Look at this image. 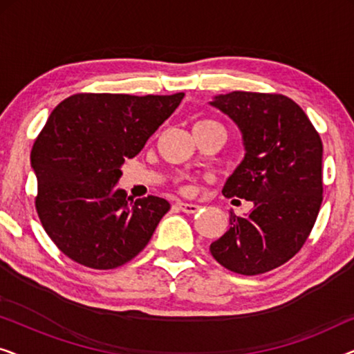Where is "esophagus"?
Masks as SVG:
<instances>
[{"mask_svg":"<svg viewBox=\"0 0 354 354\" xmlns=\"http://www.w3.org/2000/svg\"><path fill=\"white\" fill-rule=\"evenodd\" d=\"M178 209L182 212H185V214H195V212L200 209V206L198 205H193V203H183V201H177L176 203Z\"/></svg>","mask_w":354,"mask_h":354,"instance_id":"esophagus-1","label":"esophagus"}]
</instances>
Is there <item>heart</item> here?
<instances>
[{
    "label": "heart",
    "mask_w": 354,
    "mask_h": 354,
    "mask_svg": "<svg viewBox=\"0 0 354 354\" xmlns=\"http://www.w3.org/2000/svg\"><path fill=\"white\" fill-rule=\"evenodd\" d=\"M211 122H212V120H206L205 119V120H198L195 125H205V124H211Z\"/></svg>",
    "instance_id": "obj_1"
}]
</instances>
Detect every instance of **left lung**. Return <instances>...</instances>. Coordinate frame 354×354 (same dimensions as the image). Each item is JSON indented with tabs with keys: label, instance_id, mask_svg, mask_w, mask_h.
I'll list each match as a JSON object with an SVG mask.
<instances>
[{
	"label": "left lung",
	"instance_id": "8db88e82",
	"mask_svg": "<svg viewBox=\"0 0 354 354\" xmlns=\"http://www.w3.org/2000/svg\"><path fill=\"white\" fill-rule=\"evenodd\" d=\"M211 106L239 125L245 158L222 193L253 203L230 212L209 251L232 272L258 275L287 263L311 234L322 203V142L304 111L277 93L232 91ZM239 201V200H234Z\"/></svg>",
	"mask_w": 354,
	"mask_h": 354
}]
</instances>
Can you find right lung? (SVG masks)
<instances>
[{
  "mask_svg": "<svg viewBox=\"0 0 354 354\" xmlns=\"http://www.w3.org/2000/svg\"><path fill=\"white\" fill-rule=\"evenodd\" d=\"M182 98L77 93L53 109L30 162L38 217L67 258L91 269H114L148 245L171 205L153 195L133 201L115 183L125 158L142 151Z\"/></svg>",
  "mask_w": 354,
  "mask_h": 354,
  "instance_id": "right-lung-1",
  "label": "right lung"
}]
</instances>
